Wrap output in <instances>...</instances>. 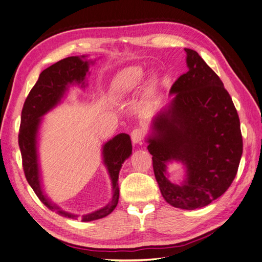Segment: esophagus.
Here are the masks:
<instances>
[{"label":"esophagus","mask_w":262,"mask_h":262,"mask_svg":"<svg viewBox=\"0 0 262 262\" xmlns=\"http://www.w3.org/2000/svg\"><path fill=\"white\" fill-rule=\"evenodd\" d=\"M130 136H132L133 143H134V144H142L145 134H144V130L141 129V128H135V129L132 132Z\"/></svg>","instance_id":"esophagus-1"}]
</instances>
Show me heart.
I'll return each mask as SVG.
<instances>
[{
	"label": "heart",
	"mask_w": 262,
	"mask_h": 262,
	"mask_svg": "<svg viewBox=\"0 0 262 262\" xmlns=\"http://www.w3.org/2000/svg\"><path fill=\"white\" fill-rule=\"evenodd\" d=\"M144 71L140 66H129L121 70L111 83L110 94L117 100H122L135 94L141 86Z\"/></svg>",
	"instance_id": "b5f03b06"
}]
</instances>
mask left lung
I'll list each match as a JSON object with an SVG mask.
<instances>
[{
  "label": "left lung",
  "instance_id": "obj_1",
  "mask_svg": "<svg viewBox=\"0 0 262 262\" xmlns=\"http://www.w3.org/2000/svg\"><path fill=\"white\" fill-rule=\"evenodd\" d=\"M185 51L188 72L171 86L176 97L168 108L154 118L147 149L166 203L192 210L207 206L230 188L243 141L237 111L223 82L197 52ZM172 159L187 168L181 186L166 178V163Z\"/></svg>",
  "mask_w": 262,
  "mask_h": 262
}]
</instances>
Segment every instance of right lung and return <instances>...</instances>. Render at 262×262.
Here are the masks:
<instances>
[{"label":"right lung","mask_w":262,"mask_h":262,"mask_svg":"<svg viewBox=\"0 0 262 262\" xmlns=\"http://www.w3.org/2000/svg\"><path fill=\"white\" fill-rule=\"evenodd\" d=\"M84 56H71L43 70L39 79L28 94L21 113V124L19 132V146L22 157L26 179L37 197L48 209L68 219H76V215L66 213L52 204L40 186L38 155H37V133L40 118L53 109L64 96L68 88L73 83L84 84L85 75L89 71V62L83 60ZM132 141L129 135L119 134L103 145V162L107 166L111 182H113V199L105 206L94 213L83 215L82 222H91L108 216L113 211L119 199L118 176L124 161L132 154Z\"/></svg>","instance_id":"1"}]
</instances>
